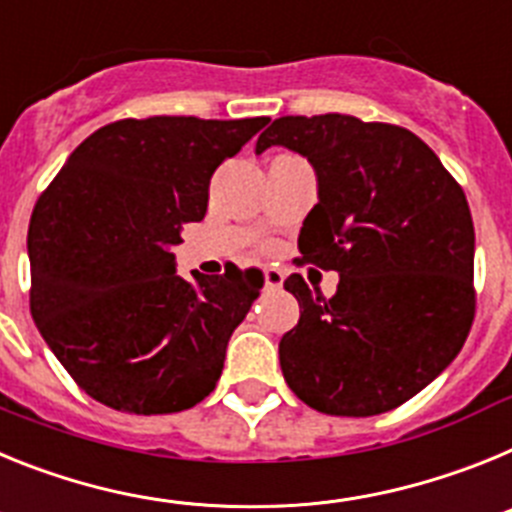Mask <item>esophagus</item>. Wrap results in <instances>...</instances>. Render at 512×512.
I'll return each instance as SVG.
<instances>
[{"instance_id":"1","label":"esophagus","mask_w":512,"mask_h":512,"mask_svg":"<svg viewBox=\"0 0 512 512\" xmlns=\"http://www.w3.org/2000/svg\"><path fill=\"white\" fill-rule=\"evenodd\" d=\"M264 284L269 289H279L284 284V271L277 266H264Z\"/></svg>"}]
</instances>
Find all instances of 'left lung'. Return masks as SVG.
I'll return each instance as SVG.
<instances>
[{
  "label": "left lung",
  "mask_w": 512,
  "mask_h": 512,
  "mask_svg": "<svg viewBox=\"0 0 512 512\" xmlns=\"http://www.w3.org/2000/svg\"><path fill=\"white\" fill-rule=\"evenodd\" d=\"M284 146L318 174L300 230L302 261L338 271L325 300L284 282L300 320L279 341L289 390L328 415L400 408L456 359L474 320V223L464 189L400 125L287 115L256 153Z\"/></svg>",
  "instance_id": "left-lung-1"
}]
</instances>
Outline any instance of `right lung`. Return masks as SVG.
<instances>
[{"instance_id":"add662e5","label":"right lung","mask_w":512,"mask_h":512,"mask_svg":"<svg viewBox=\"0 0 512 512\" xmlns=\"http://www.w3.org/2000/svg\"><path fill=\"white\" fill-rule=\"evenodd\" d=\"M269 117L117 120L89 135L38 197L30 312L81 390L112 410L164 415L215 390L225 348L264 287L259 271L176 274L210 179Z\"/></svg>"}]
</instances>
